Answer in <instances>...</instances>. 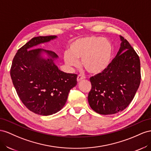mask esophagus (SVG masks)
<instances>
[{"instance_id":"esophagus-1","label":"esophagus","mask_w":151,"mask_h":151,"mask_svg":"<svg viewBox=\"0 0 151 151\" xmlns=\"http://www.w3.org/2000/svg\"><path fill=\"white\" fill-rule=\"evenodd\" d=\"M85 78V77L84 76L79 75L78 76H77V81H78V82H79V81H80L81 80H83Z\"/></svg>"}]
</instances>
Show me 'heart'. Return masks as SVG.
<instances>
[{
    "instance_id": "b5f03b06",
    "label": "heart",
    "mask_w": 151,
    "mask_h": 151,
    "mask_svg": "<svg viewBox=\"0 0 151 151\" xmlns=\"http://www.w3.org/2000/svg\"><path fill=\"white\" fill-rule=\"evenodd\" d=\"M113 46L105 38L85 36L73 40L69 52L64 55V62L70 67L81 64L90 74L97 75L104 72L110 65L113 55Z\"/></svg>"
}]
</instances>
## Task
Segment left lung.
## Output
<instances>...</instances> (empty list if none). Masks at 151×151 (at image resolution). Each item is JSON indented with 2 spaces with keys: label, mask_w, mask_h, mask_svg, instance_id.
<instances>
[{
  "label": "left lung",
  "mask_w": 151,
  "mask_h": 151,
  "mask_svg": "<svg viewBox=\"0 0 151 151\" xmlns=\"http://www.w3.org/2000/svg\"><path fill=\"white\" fill-rule=\"evenodd\" d=\"M106 70L90 78L88 101L100 114H113L126 109L134 98L141 80L139 56L125 38Z\"/></svg>",
  "instance_id": "obj_1"
}]
</instances>
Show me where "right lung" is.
<instances>
[{"instance_id":"obj_1","label":"right lung","mask_w":151,"mask_h":151,"mask_svg":"<svg viewBox=\"0 0 151 151\" xmlns=\"http://www.w3.org/2000/svg\"><path fill=\"white\" fill-rule=\"evenodd\" d=\"M56 36L32 38L17 52L12 60L10 74L20 100L33 113L42 116L56 113L65 105L70 90L77 84V75L59 70L54 63L58 55L49 50L32 49ZM29 50H28L27 49ZM46 51L51 58L42 59Z\"/></svg>"}]
</instances>
